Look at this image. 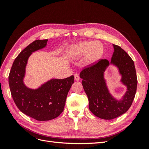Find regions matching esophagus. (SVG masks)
Segmentation results:
<instances>
[{
  "mask_svg": "<svg viewBox=\"0 0 149 149\" xmlns=\"http://www.w3.org/2000/svg\"><path fill=\"white\" fill-rule=\"evenodd\" d=\"M74 79L76 81H79L80 79V77L78 74H74Z\"/></svg>",
  "mask_w": 149,
  "mask_h": 149,
  "instance_id": "1",
  "label": "esophagus"
}]
</instances>
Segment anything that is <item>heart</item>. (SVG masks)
<instances>
[{
    "label": "heart",
    "mask_w": 149,
    "mask_h": 149,
    "mask_svg": "<svg viewBox=\"0 0 149 149\" xmlns=\"http://www.w3.org/2000/svg\"><path fill=\"white\" fill-rule=\"evenodd\" d=\"M85 63H91L99 60L104 53V47L99 42L93 41H86L81 42L73 48L71 55L73 56L77 57L86 55Z\"/></svg>",
    "instance_id": "obj_1"
}]
</instances>
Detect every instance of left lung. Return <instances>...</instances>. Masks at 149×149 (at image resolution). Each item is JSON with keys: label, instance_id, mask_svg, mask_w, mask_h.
I'll use <instances>...</instances> for the list:
<instances>
[{"label": "left lung", "instance_id": "obj_1", "mask_svg": "<svg viewBox=\"0 0 149 149\" xmlns=\"http://www.w3.org/2000/svg\"><path fill=\"white\" fill-rule=\"evenodd\" d=\"M114 52L111 63L118 66L122 75L121 81L127 91L121 100L111 96L104 78V72L109 65L106 59H101L81 71L80 78L89 101V108L96 116L111 120L127 112L131 106L136 93L137 78L134 61L123 49L113 45Z\"/></svg>", "mask_w": 149, "mask_h": 149}]
</instances>
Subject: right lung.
Returning a JSON list of instances; mask_svg holds the SVG:
<instances>
[{
	"label": "right lung",
	"instance_id": "obj_1",
	"mask_svg": "<svg viewBox=\"0 0 149 149\" xmlns=\"http://www.w3.org/2000/svg\"><path fill=\"white\" fill-rule=\"evenodd\" d=\"M48 40H37L24 49L13 63L8 76L11 94L19 109L37 120L55 119L63 111L68 93L74 83V76L52 79L37 89L24 83L25 67L31 53L45 47Z\"/></svg>",
	"mask_w": 149,
	"mask_h": 149
}]
</instances>
